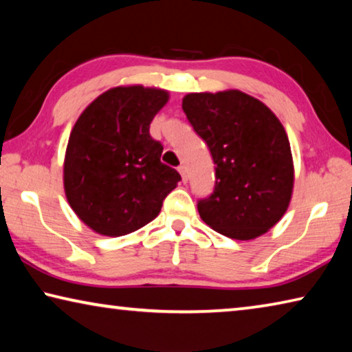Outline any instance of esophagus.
<instances>
[{
  "label": "esophagus",
  "instance_id": "esophagus-1",
  "mask_svg": "<svg viewBox=\"0 0 352 352\" xmlns=\"http://www.w3.org/2000/svg\"><path fill=\"white\" fill-rule=\"evenodd\" d=\"M178 172H180L183 183H186L188 182V169H186V166H183V164L178 166Z\"/></svg>",
  "mask_w": 352,
  "mask_h": 352
}]
</instances>
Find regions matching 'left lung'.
<instances>
[{"label":"left lung","instance_id":"1","mask_svg":"<svg viewBox=\"0 0 352 352\" xmlns=\"http://www.w3.org/2000/svg\"><path fill=\"white\" fill-rule=\"evenodd\" d=\"M182 107L216 164L214 192L197 204L201 220L236 241L267 233L294 192V158L281 121L239 90L189 93Z\"/></svg>","mask_w":352,"mask_h":352}]
</instances>
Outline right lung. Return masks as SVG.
<instances>
[{"mask_svg": "<svg viewBox=\"0 0 352 352\" xmlns=\"http://www.w3.org/2000/svg\"><path fill=\"white\" fill-rule=\"evenodd\" d=\"M168 100L162 88L121 85L99 94L77 118L63 188L76 216L94 233L119 237L142 228L182 180L160 162L163 146L148 133Z\"/></svg>", "mask_w": 352, "mask_h": 352, "instance_id": "add662e5", "label": "right lung"}]
</instances>
